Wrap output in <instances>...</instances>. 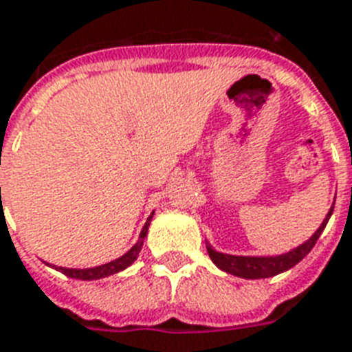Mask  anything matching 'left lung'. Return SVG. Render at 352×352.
Instances as JSON below:
<instances>
[{
	"label": "left lung",
	"mask_w": 352,
	"mask_h": 352,
	"mask_svg": "<svg viewBox=\"0 0 352 352\" xmlns=\"http://www.w3.org/2000/svg\"><path fill=\"white\" fill-rule=\"evenodd\" d=\"M332 210H334V207L329 210L327 218L322 220L321 228L317 229L314 235L309 236V241L300 244L298 248L291 250V252H287V254H282V256H274V257L229 256V254H222V252H216V250H212L210 244H207V252H209V257L212 259V263H214L218 269H222L223 272L239 276V278H246V280L270 278V276L280 274V272H285V270H289L291 267H295L296 263H300L304 257L308 256L309 252H311V248L315 246L317 239L321 236L322 229L327 228V222H329Z\"/></svg>",
	"instance_id": "obj_1"
}]
</instances>
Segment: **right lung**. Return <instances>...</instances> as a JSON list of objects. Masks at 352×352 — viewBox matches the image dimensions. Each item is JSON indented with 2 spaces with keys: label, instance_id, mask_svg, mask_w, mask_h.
<instances>
[{
  "label": "right lung",
  "instance_id": "obj_1",
  "mask_svg": "<svg viewBox=\"0 0 352 352\" xmlns=\"http://www.w3.org/2000/svg\"><path fill=\"white\" fill-rule=\"evenodd\" d=\"M151 220H153V214L149 216V220L143 226L142 233H140V241H138L124 256H121L119 259H116V261L106 263V265H100V267H93V269H63V267H57V270H61L65 276L76 278V280H100V278H106V276L121 272V270H124L126 267H130L132 263L136 261L138 256H140V252H142L143 246V239L147 236V229H149Z\"/></svg>",
  "mask_w": 352,
  "mask_h": 352
}]
</instances>
